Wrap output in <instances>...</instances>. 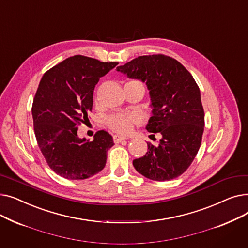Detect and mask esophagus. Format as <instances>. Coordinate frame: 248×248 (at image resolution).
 I'll return each mask as SVG.
<instances>
[{"label":"esophagus","instance_id":"34e87169","mask_svg":"<svg viewBox=\"0 0 248 248\" xmlns=\"http://www.w3.org/2000/svg\"><path fill=\"white\" fill-rule=\"evenodd\" d=\"M126 139H127V138H126V137H124V136H119V135L113 136V140H114V142H116V144H119V142H121L122 140H126Z\"/></svg>","mask_w":248,"mask_h":248}]
</instances>
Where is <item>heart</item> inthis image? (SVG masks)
Here are the masks:
<instances>
[{
    "mask_svg": "<svg viewBox=\"0 0 248 248\" xmlns=\"http://www.w3.org/2000/svg\"><path fill=\"white\" fill-rule=\"evenodd\" d=\"M136 122V116L132 114H115L110 116L108 120V125L113 132L117 134H127L131 131L134 123Z\"/></svg>",
    "mask_w": 248,
    "mask_h": 248,
    "instance_id": "obj_1",
    "label": "heart"
}]
</instances>
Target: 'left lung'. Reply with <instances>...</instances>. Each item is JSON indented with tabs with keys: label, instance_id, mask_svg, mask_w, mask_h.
I'll list each match as a JSON object with an SVG mask.
<instances>
[{
	"label": "left lung",
	"instance_id": "1",
	"mask_svg": "<svg viewBox=\"0 0 248 248\" xmlns=\"http://www.w3.org/2000/svg\"><path fill=\"white\" fill-rule=\"evenodd\" d=\"M116 71L146 83L152 108L146 128L162 136L158 146L148 142L147 154L133 161L135 169L154 181L179 177L196 157L204 132V109L196 81L179 61L163 54L140 56Z\"/></svg>",
	"mask_w": 248,
	"mask_h": 248
}]
</instances>
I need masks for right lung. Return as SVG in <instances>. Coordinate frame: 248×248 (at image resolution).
<instances>
[{
    "label": "right lung",
    "instance_id": "add662e5",
    "mask_svg": "<svg viewBox=\"0 0 248 248\" xmlns=\"http://www.w3.org/2000/svg\"><path fill=\"white\" fill-rule=\"evenodd\" d=\"M117 64L74 55L41 78L32 107L35 136L49 167L65 179H87L106 166L112 137L99 131L89 141L78 137L77 129L89 122L99 78Z\"/></svg>",
    "mask_w": 248,
    "mask_h": 248
}]
</instances>
